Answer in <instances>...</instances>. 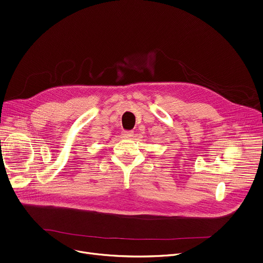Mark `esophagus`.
<instances>
[{"label":"esophagus","instance_id":"esophagus-1","mask_svg":"<svg viewBox=\"0 0 263 263\" xmlns=\"http://www.w3.org/2000/svg\"><path fill=\"white\" fill-rule=\"evenodd\" d=\"M122 135H123L124 137H126V138H127V137H132V136L134 135V132H133V130H124Z\"/></svg>","mask_w":263,"mask_h":263}]
</instances>
